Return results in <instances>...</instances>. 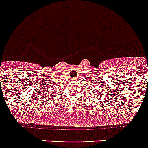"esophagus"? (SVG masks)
Segmentation results:
<instances>
[{"label": "esophagus", "instance_id": "34e87169", "mask_svg": "<svg viewBox=\"0 0 148 148\" xmlns=\"http://www.w3.org/2000/svg\"><path fill=\"white\" fill-rule=\"evenodd\" d=\"M75 79H77V78H75Z\"/></svg>", "mask_w": 148, "mask_h": 148}]
</instances>
